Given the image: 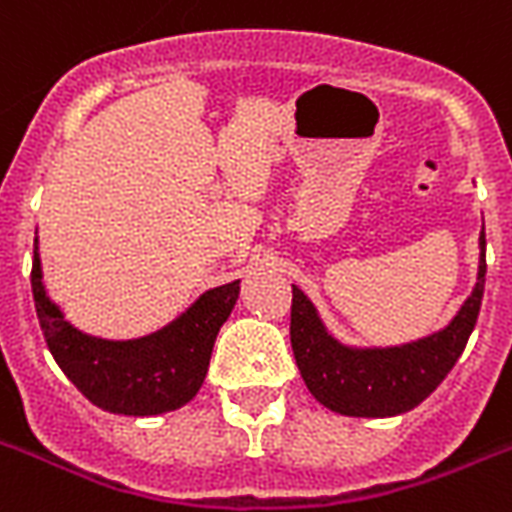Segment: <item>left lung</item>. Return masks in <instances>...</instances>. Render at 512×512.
<instances>
[{"mask_svg":"<svg viewBox=\"0 0 512 512\" xmlns=\"http://www.w3.org/2000/svg\"><path fill=\"white\" fill-rule=\"evenodd\" d=\"M486 239L479 281L447 328L386 350H352L328 336L313 302L292 286V350L307 389L328 410L355 418H389L421 405L463 355L484 297Z\"/></svg>","mask_w":512,"mask_h":512,"instance_id":"obj_1","label":"left lung"}]
</instances>
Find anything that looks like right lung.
Segmentation results:
<instances>
[{
  "label": "right lung",
  "instance_id": "right-lung-1",
  "mask_svg": "<svg viewBox=\"0 0 512 512\" xmlns=\"http://www.w3.org/2000/svg\"><path fill=\"white\" fill-rule=\"evenodd\" d=\"M31 289L41 331L62 373L107 413L160 415L184 407L199 392L215 336L239 297V281L210 289L181 318L131 342L81 334L62 318L41 284L39 242H33Z\"/></svg>",
  "mask_w": 512,
  "mask_h": 512
}]
</instances>
